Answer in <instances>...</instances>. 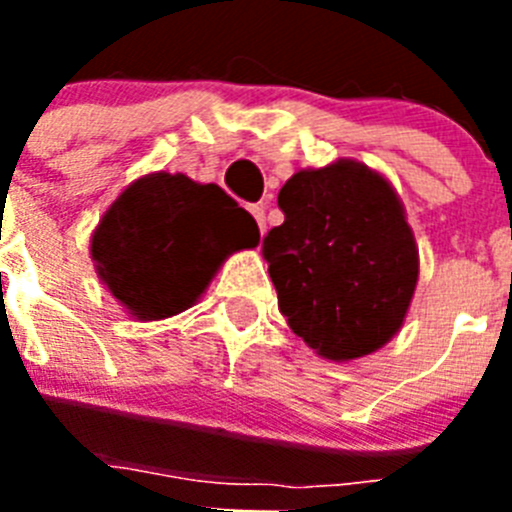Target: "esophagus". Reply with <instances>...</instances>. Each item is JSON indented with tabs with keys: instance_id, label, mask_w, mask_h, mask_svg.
Listing matches in <instances>:
<instances>
[{
	"instance_id": "esophagus-1",
	"label": "esophagus",
	"mask_w": 512,
	"mask_h": 512,
	"mask_svg": "<svg viewBox=\"0 0 512 512\" xmlns=\"http://www.w3.org/2000/svg\"><path fill=\"white\" fill-rule=\"evenodd\" d=\"M251 215L256 217V223H259L261 235H264L266 233V210H264V205H253L251 207Z\"/></svg>"
}]
</instances>
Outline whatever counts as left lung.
Returning <instances> with one entry per match:
<instances>
[{
  "mask_svg": "<svg viewBox=\"0 0 512 512\" xmlns=\"http://www.w3.org/2000/svg\"><path fill=\"white\" fill-rule=\"evenodd\" d=\"M277 202L284 223L264 238V259L289 328L330 361L392 341L418 284V246L395 187L338 158L292 174Z\"/></svg>",
  "mask_w": 512,
  "mask_h": 512,
  "instance_id": "obj_1",
  "label": "left lung"
}]
</instances>
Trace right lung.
Here are the masks:
<instances>
[{"mask_svg": "<svg viewBox=\"0 0 512 512\" xmlns=\"http://www.w3.org/2000/svg\"><path fill=\"white\" fill-rule=\"evenodd\" d=\"M259 225L217 184L140 176L92 233V261L135 320H164L200 300L230 253L256 248Z\"/></svg>", "mask_w": 512, "mask_h": 512, "instance_id": "right-lung-1", "label": "right lung"}]
</instances>
